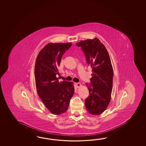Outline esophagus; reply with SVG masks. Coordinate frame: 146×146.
I'll list each match as a JSON object with an SVG mask.
<instances>
[{
    "instance_id": "34e87169",
    "label": "esophagus",
    "mask_w": 146,
    "mask_h": 146,
    "mask_svg": "<svg viewBox=\"0 0 146 146\" xmlns=\"http://www.w3.org/2000/svg\"><path fill=\"white\" fill-rule=\"evenodd\" d=\"M75 84H76V87L77 88L81 86V84H80V83H76Z\"/></svg>"
}]
</instances>
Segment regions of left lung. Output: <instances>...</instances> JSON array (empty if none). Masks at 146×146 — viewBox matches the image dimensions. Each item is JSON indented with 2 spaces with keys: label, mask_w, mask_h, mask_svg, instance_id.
I'll list each match as a JSON object with an SVG mask.
<instances>
[{
  "label": "left lung",
  "mask_w": 146,
  "mask_h": 146,
  "mask_svg": "<svg viewBox=\"0 0 146 146\" xmlns=\"http://www.w3.org/2000/svg\"><path fill=\"white\" fill-rule=\"evenodd\" d=\"M76 45L81 47L88 66L92 68L90 84H86L89 96L85 100L90 113L99 115L106 110L111 99L113 71L108 50L98 38L80 41Z\"/></svg>",
  "instance_id": "8db88e82"
}]
</instances>
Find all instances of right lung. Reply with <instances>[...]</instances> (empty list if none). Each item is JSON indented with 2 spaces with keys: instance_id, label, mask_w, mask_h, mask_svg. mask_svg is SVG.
I'll return each instance as SVG.
<instances>
[{
  "instance_id": "right-lung-1",
  "label": "right lung",
  "mask_w": 146,
  "mask_h": 146,
  "mask_svg": "<svg viewBox=\"0 0 146 146\" xmlns=\"http://www.w3.org/2000/svg\"><path fill=\"white\" fill-rule=\"evenodd\" d=\"M72 45L71 43H48L38 53L35 66L36 88L44 104L53 115L66 112L74 93L72 82L58 81L62 55Z\"/></svg>"
}]
</instances>
